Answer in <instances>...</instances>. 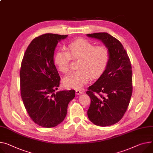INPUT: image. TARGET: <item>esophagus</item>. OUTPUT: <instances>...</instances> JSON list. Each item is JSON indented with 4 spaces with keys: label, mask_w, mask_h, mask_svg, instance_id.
I'll use <instances>...</instances> for the list:
<instances>
[{
    "label": "esophagus",
    "mask_w": 153,
    "mask_h": 153,
    "mask_svg": "<svg viewBox=\"0 0 153 153\" xmlns=\"http://www.w3.org/2000/svg\"><path fill=\"white\" fill-rule=\"evenodd\" d=\"M76 94L79 95V94H82V93H83V91H80V90H76Z\"/></svg>",
    "instance_id": "34e87169"
}]
</instances>
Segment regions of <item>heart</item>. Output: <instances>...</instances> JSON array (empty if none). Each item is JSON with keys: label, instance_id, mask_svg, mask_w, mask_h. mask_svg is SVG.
<instances>
[{"label": "heart", "instance_id": "1", "mask_svg": "<svg viewBox=\"0 0 153 153\" xmlns=\"http://www.w3.org/2000/svg\"><path fill=\"white\" fill-rule=\"evenodd\" d=\"M110 57V52L105 46H97L90 41L78 39L68 44L67 51H59L54 57L55 64L59 70L65 74L70 69V62L79 60L77 70L66 76L63 82L69 88L81 89L90 77L100 76L105 69Z\"/></svg>", "mask_w": 153, "mask_h": 153}]
</instances>
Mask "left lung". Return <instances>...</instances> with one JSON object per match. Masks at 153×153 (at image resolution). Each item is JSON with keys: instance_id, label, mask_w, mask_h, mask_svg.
<instances>
[{"instance_id": "left-lung-1", "label": "left lung", "mask_w": 153, "mask_h": 153, "mask_svg": "<svg viewBox=\"0 0 153 153\" xmlns=\"http://www.w3.org/2000/svg\"><path fill=\"white\" fill-rule=\"evenodd\" d=\"M87 36L101 40L110 52L105 71L87 91L91 99L88 117L97 126H111L123 118L130 102L132 93L130 59L122 44L110 34L100 32Z\"/></svg>"}]
</instances>
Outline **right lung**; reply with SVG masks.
<instances>
[{"label":"right lung","instance_id":"add662e5","mask_svg":"<svg viewBox=\"0 0 153 153\" xmlns=\"http://www.w3.org/2000/svg\"><path fill=\"white\" fill-rule=\"evenodd\" d=\"M68 35L46 33L34 38L27 47L21 63V98L31 119L43 128H53L66 117L74 90L55 93L60 77L53 63L57 45Z\"/></svg>","mask_w":153,"mask_h":153}]
</instances>
